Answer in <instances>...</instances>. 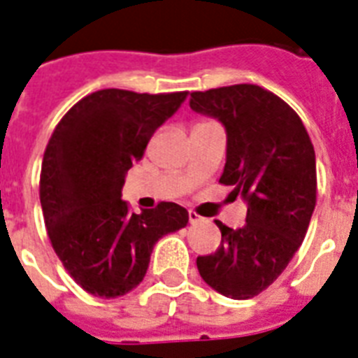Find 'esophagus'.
<instances>
[{
  "mask_svg": "<svg viewBox=\"0 0 358 358\" xmlns=\"http://www.w3.org/2000/svg\"><path fill=\"white\" fill-rule=\"evenodd\" d=\"M202 217H200L199 213H196V211H193V209H189V222H191V224H199V222H202Z\"/></svg>",
  "mask_w": 358,
  "mask_h": 358,
  "instance_id": "esophagus-1",
  "label": "esophagus"
}]
</instances>
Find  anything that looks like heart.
I'll return each instance as SVG.
<instances>
[{
	"instance_id": "1",
	"label": "heart",
	"mask_w": 358,
	"mask_h": 358,
	"mask_svg": "<svg viewBox=\"0 0 358 358\" xmlns=\"http://www.w3.org/2000/svg\"><path fill=\"white\" fill-rule=\"evenodd\" d=\"M211 124H215V123H213V121H209V119H199V121L193 124V130L206 129V127H211Z\"/></svg>"
}]
</instances>
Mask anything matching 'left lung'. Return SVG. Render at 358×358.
<instances>
[{"label":"left lung","instance_id":"8db88e82","mask_svg":"<svg viewBox=\"0 0 358 358\" xmlns=\"http://www.w3.org/2000/svg\"><path fill=\"white\" fill-rule=\"evenodd\" d=\"M189 106L224 124L219 182L248 202L243 228L217 220L220 246L199 255L196 266L217 292L248 300L280 278L305 239L316 206L315 147L300 115L257 84L193 92Z\"/></svg>","mask_w":358,"mask_h":358}]
</instances>
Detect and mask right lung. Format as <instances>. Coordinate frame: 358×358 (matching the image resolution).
<instances>
[{"label":"right lung","instance_id":"1","mask_svg":"<svg viewBox=\"0 0 358 358\" xmlns=\"http://www.w3.org/2000/svg\"><path fill=\"white\" fill-rule=\"evenodd\" d=\"M187 92L99 90L66 112L43 152L40 204L55 254L86 292L117 298L143 281L159 237L184 228L187 209L159 202L132 213L124 174Z\"/></svg>","mask_w":358,"mask_h":358}]
</instances>
